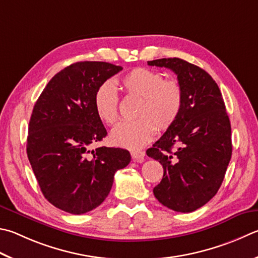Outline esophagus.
Returning <instances> with one entry per match:
<instances>
[{"instance_id": "34e87169", "label": "esophagus", "mask_w": 258, "mask_h": 258, "mask_svg": "<svg viewBox=\"0 0 258 258\" xmlns=\"http://www.w3.org/2000/svg\"><path fill=\"white\" fill-rule=\"evenodd\" d=\"M131 156H132V159L135 162H143L145 153L143 151H132Z\"/></svg>"}]
</instances>
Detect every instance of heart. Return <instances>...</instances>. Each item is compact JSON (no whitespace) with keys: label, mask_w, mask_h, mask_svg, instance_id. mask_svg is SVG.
<instances>
[{"label":"heart","mask_w":258,"mask_h":258,"mask_svg":"<svg viewBox=\"0 0 258 258\" xmlns=\"http://www.w3.org/2000/svg\"><path fill=\"white\" fill-rule=\"evenodd\" d=\"M126 96L139 98L135 116L138 119L123 121L111 131L115 145L130 150L143 148L153 139L157 127L166 131L180 115L184 91L177 79H162L159 72L137 68L118 81ZM98 117L107 125L118 120V96L109 82L98 87L93 98Z\"/></svg>","instance_id":"obj_1"}]
</instances>
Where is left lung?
I'll return each instance as SVG.
<instances>
[{"instance_id":"obj_1","label":"left lung","mask_w":258,"mask_h":258,"mask_svg":"<svg viewBox=\"0 0 258 258\" xmlns=\"http://www.w3.org/2000/svg\"><path fill=\"white\" fill-rule=\"evenodd\" d=\"M148 65L175 72L184 91L180 115L147 151L163 168L153 194L168 209L193 212L222 184L232 153L230 120L218 84L203 69L177 57Z\"/></svg>"}]
</instances>
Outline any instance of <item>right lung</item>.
I'll use <instances>...</instances> for the list:
<instances>
[{"label": "right lung", "mask_w": 258, "mask_h": 258, "mask_svg": "<svg viewBox=\"0 0 258 258\" xmlns=\"http://www.w3.org/2000/svg\"><path fill=\"white\" fill-rule=\"evenodd\" d=\"M123 68L78 62L51 78L30 117L27 154L45 199L59 210L83 214L108 196L117 170L131 161L127 150L100 147L107 131L96 113L97 89Z\"/></svg>", "instance_id": "obj_1"}]
</instances>
